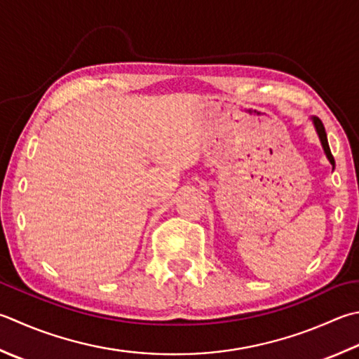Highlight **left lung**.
I'll use <instances>...</instances> for the list:
<instances>
[{
	"instance_id": "obj_1",
	"label": "left lung",
	"mask_w": 359,
	"mask_h": 359,
	"mask_svg": "<svg viewBox=\"0 0 359 359\" xmlns=\"http://www.w3.org/2000/svg\"><path fill=\"white\" fill-rule=\"evenodd\" d=\"M313 121H314V126H316V130H318V133H319V138H320V142H322V146H324V151H325V154H327V157H328V160H330V163H332L333 166H334V158H333V154H332V151H330V146H328V140H327V132H325V128H324V124H322V121L319 118H313Z\"/></svg>"
}]
</instances>
